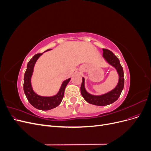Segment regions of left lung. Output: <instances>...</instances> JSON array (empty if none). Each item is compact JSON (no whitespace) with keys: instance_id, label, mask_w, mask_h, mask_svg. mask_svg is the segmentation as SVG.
Listing matches in <instances>:
<instances>
[{"instance_id":"8db88e82","label":"left lung","mask_w":151,"mask_h":151,"mask_svg":"<svg viewBox=\"0 0 151 151\" xmlns=\"http://www.w3.org/2000/svg\"><path fill=\"white\" fill-rule=\"evenodd\" d=\"M103 56L109 64L115 67L119 75V81L116 88L110 92L101 96H94L89 94L84 88V79L83 78L81 86V94L87 102L97 106H106L115 102L120 97L124 87V73L123 68L118 59L112 52L108 49L103 48Z\"/></svg>"}]
</instances>
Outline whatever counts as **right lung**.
<instances>
[{
	"label": "right lung",
	"mask_w": 151,
	"mask_h": 151,
	"mask_svg": "<svg viewBox=\"0 0 151 151\" xmlns=\"http://www.w3.org/2000/svg\"><path fill=\"white\" fill-rule=\"evenodd\" d=\"M50 50L51 49L47 50L46 51H48ZM42 54L43 53L36 54L28 63L26 70L24 76L23 88L26 96L32 106L36 109H40V110H49V109L57 107L60 104L63 96H64L65 89L68 82L70 81V78L63 82L60 91H59L58 94L54 96L44 97L36 94L32 89L31 84V77L32 76V74H33L35 63Z\"/></svg>",
	"instance_id": "right-lung-1"
}]
</instances>
